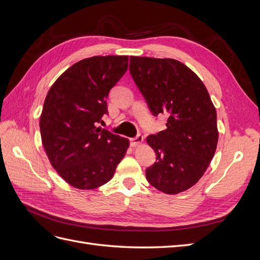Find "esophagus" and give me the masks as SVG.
<instances>
[{
  "mask_svg": "<svg viewBox=\"0 0 260 260\" xmlns=\"http://www.w3.org/2000/svg\"><path fill=\"white\" fill-rule=\"evenodd\" d=\"M143 141H144V139H143L142 136H138V137H136V138L131 139V145H132L133 147H136V146H138V145L142 144Z\"/></svg>",
  "mask_w": 260,
  "mask_h": 260,
  "instance_id": "esophagus-1",
  "label": "esophagus"
}]
</instances>
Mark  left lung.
<instances>
[{"label":"left lung","mask_w":260,"mask_h":260,"mask_svg":"<svg viewBox=\"0 0 260 260\" xmlns=\"http://www.w3.org/2000/svg\"><path fill=\"white\" fill-rule=\"evenodd\" d=\"M129 69L154 116L168 115L167 129L146 138L156 153L146 179L162 193L184 192L205 174L217 148V112L209 93L177 59L130 56Z\"/></svg>","instance_id":"left-lung-1"}]
</instances>
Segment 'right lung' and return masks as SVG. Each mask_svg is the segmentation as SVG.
<instances>
[{"label":"right lung","mask_w":260,"mask_h":260,"mask_svg":"<svg viewBox=\"0 0 260 260\" xmlns=\"http://www.w3.org/2000/svg\"><path fill=\"white\" fill-rule=\"evenodd\" d=\"M129 56L79 60L53 83L40 116L42 144L52 167L68 184L93 190L107 183L130 145L101 127L109 90L128 69Z\"/></svg>","instance_id":"1"}]
</instances>
